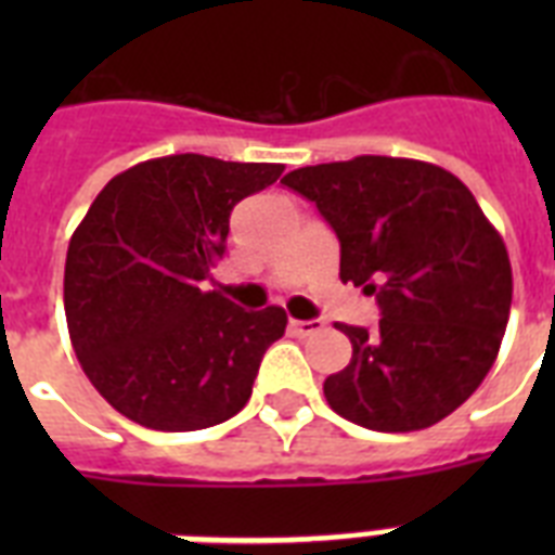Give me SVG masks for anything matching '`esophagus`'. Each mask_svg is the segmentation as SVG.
Here are the masks:
<instances>
[{
	"instance_id": "34e87169",
	"label": "esophagus",
	"mask_w": 555,
	"mask_h": 555,
	"mask_svg": "<svg viewBox=\"0 0 555 555\" xmlns=\"http://www.w3.org/2000/svg\"><path fill=\"white\" fill-rule=\"evenodd\" d=\"M287 328H291V334H296V337H311V334L322 331V320H291L287 322Z\"/></svg>"
}]
</instances>
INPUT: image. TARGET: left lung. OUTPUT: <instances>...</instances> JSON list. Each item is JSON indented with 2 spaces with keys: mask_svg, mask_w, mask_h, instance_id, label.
I'll return each mask as SVG.
<instances>
[{
  "mask_svg": "<svg viewBox=\"0 0 555 555\" xmlns=\"http://www.w3.org/2000/svg\"><path fill=\"white\" fill-rule=\"evenodd\" d=\"M339 238V279L377 296L374 331L337 325L351 363L325 379L339 417L374 431L443 421L499 357L513 268L499 230L452 172L360 155L287 172Z\"/></svg>",
  "mask_w": 555,
  "mask_h": 555,
  "instance_id": "1",
  "label": "left lung"
}]
</instances>
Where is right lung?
I'll use <instances>...</instances> for the list:
<instances>
[{
	"label": "right lung",
	"mask_w": 555,
	"mask_h": 555,
	"mask_svg": "<svg viewBox=\"0 0 555 555\" xmlns=\"http://www.w3.org/2000/svg\"><path fill=\"white\" fill-rule=\"evenodd\" d=\"M282 169L192 152L143 160L112 178L74 230L63 285L74 354L124 417L192 431L250 400L287 313L242 311L201 282L224 256L235 204Z\"/></svg>",
	"instance_id": "1"
}]
</instances>
